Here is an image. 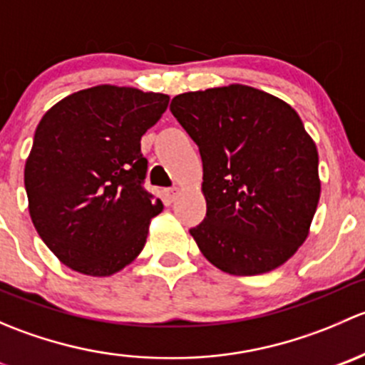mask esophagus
I'll return each mask as SVG.
<instances>
[{
	"label": "esophagus",
	"instance_id": "34e87169",
	"mask_svg": "<svg viewBox=\"0 0 365 365\" xmlns=\"http://www.w3.org/2000/svg\"><path fill=\"white\" fill-rule=\"evenodd\" d=\"M165 196H168L171 201H175L176 197L180 196V189L178 187H169V189L165 190Z\"/></svg>",
	"mask_w": 365,
	"mask_h": 365
}]
</instances>
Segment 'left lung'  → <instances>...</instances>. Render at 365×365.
I'll list each match as a JSON object with an SVG mask.
<instances>
[{
  "instance_id": "1",
  "label": "left lung",
  "mask_w": 365,
  "mask_h": 365,
  "mask_svg": "<svg viewBox=\"0 0 365 365\" xmlns=\"http://www.w3.org/2000/svg\"><path fill=\"white\" fill-rule=\"evenodd\" d=\"M169 109L203 160L206 217L190 230L203 256L231 275L286 263L319 201L318 152L295 109L244 84L176 95Z\"/></svg>"
}]
</instances>
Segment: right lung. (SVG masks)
<instances>
[{
	"label": "right lung",
	"mask_w": 365,
	"mask_h": 365,
	"mask_svg": "<svg viewBox=\"0 0 365 365\" xmlns=\"http://www.w3.org/2000/svg\"><path fill=\"white\" fill-rule=\"evenodd\" d=\"M168 104L164 93L102 84L68 95L40 120L24 168L29 215L72 270L113 275L145 247L164 205L143 185L141 138Z\"/></svg>",
	"instance_id": "right-lung-1"
}]
</instances>
